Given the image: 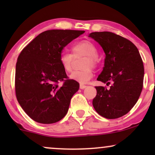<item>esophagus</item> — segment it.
I'll return each mask as SVG.
<instances>
[{"instance_id": "34e87169", "label": "esophagus", "mask_w": 155, "mask_h": 155, "mask_svg": "<svg viewBox=\"0 0 155 155\" xmlns=\"http://www.w3.org/2000/svg\"><path fill=\"white\" fill-rule=\"evenodd\" d=\"M87 87V86L84 85V84H80V89H82V90H83V89H84V88H86V87Z\"/></svg>"}]
</instances>
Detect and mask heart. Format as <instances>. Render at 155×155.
<instances>
[{
	"mask_svg": "<svg viewBox=\"0 0 155 155\" xmlns=\"http://www.w3.org/2000/svg\"><path fill=\"white\" fill-rule=\"evenodd\" d=\"M97 49L92 42L87 40L79 41L74 44L72 47V54L64 53L60 57V63L63 69L67 73L71 72L73 69L74 58H78L80 56H85L81 71H74L70 75L71 80L79 83H87L93 76L92 67H96L98 63Z\"/></svg>",
	"mask_w": 155,
	"mask_h": 155,
	"instance_id": "1",
	"label": "heart"
}]
</instances>
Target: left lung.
<instances>
[{
    "mask_svg": "<svg viewBox=\"0 0 155 155\" xmlns=\"http://www.w3.org/2000/svg\"><path fill=\"white\" fill-rule=\"evenodd\" d=\"M89 37L98 42L105 53L104 67L97 80L112 84L109 89L95 87L92 101L99 115L114 119L126 115L138 100L143 87L144 66L135 44L110 31L92 32Z\"/></svg>",
    "mask_w": 155,
    "mask_h": 155,
    "instance_id": "left-lung-1",
    "label": "left lung"
}]
</instances>
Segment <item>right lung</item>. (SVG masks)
I'll return each instance as SVG.
<instances>
[{
	"label": "right lung",
	"instance_id": "obj_1",
	"mask_svg": "<svg viewBox=\"0 0 155 155\" xmlns=\"http://www.w3.org/2000/svg\"><path fill=\"white\" fill-rule=\"evenodd\" d=\"M84 31L52 29L39 34L23 48L15 69V94L25 113L44 124L66 115L78 82L68 79L60 63L65 46ZM60 81L63 82L61 87Z\"/></svg>",
	"mask_w": 155,
	"mask_h": 155
}]
</instances>
